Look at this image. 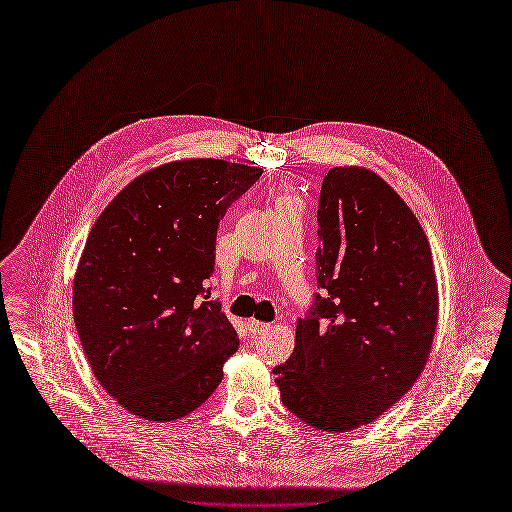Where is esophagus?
Here are the masks:
<instances>
[{
  "label": "esophagus",
  "mask_w": 512,
  "mask_h": 512,
  "mask_svg": "<svg viewBox=\"0 0 512 512\" xmlns=\"http://www.w3.org/2000/svg\"><path fill=\"white\" fill-rule=\"evenodd\" d=\"M272 326L266 324V322H256V320H248V330L250 334H262V332H268Z\"/></svg>",
  "instance_id": "esophagus-1"
}]
</instances>
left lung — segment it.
I'll return each instance as SVG.
<instances>
[{
    "instance_id": "obj_1",
    "label": "left lung",
    "mask_w": 512,
    "mask_h": 512,
    "mask_svg": "<svg viewBox=\"0 0 512 512\" xmlns=\"http://www.w3.org/2000/svg\"><path fill=\"white\" fill-rule=\"evenodd\" d=\"M316 216L320 292L274 374L294 416L342 432L378 418L412 388L432 346L438 292L416 216L374 172L332 168Z\"/></svg>"
}]
</instances>
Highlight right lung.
Masks as SVG:
<instances>
[{"label":"right lung","instance_id":"right-lung-1","mask_svg":"<svg viewBox=\"0 0 512 512\" xmlns=\"http://www.w3.org/2000/svg\"><path fill=\"white\" fill-rule=\"evenodd\" d=\"M262 176L224 160L160 166L94 224L74 280V322L100 384L126 410L168 422L204 404L238 350L210 300L226 210Z\"/></svg>","mask_w":512,"mask_h":512}]
</instances>
